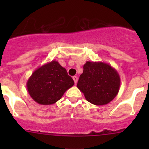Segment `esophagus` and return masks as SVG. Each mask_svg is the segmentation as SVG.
Listing matches in <instances>:
<instances>
[{
  "mask_svg": "<svg viewBox=\"0 0 149 149\" xmlns=\"http://www.w3.org/2000/svg\"><path fill=\"white\" fill-rule=\"evenodd\" d=\"M73 81H74L75 84L77 83V81H78V77H77V76H73Z\"/></svg>",
  "mask_w": 149,
  "mask_h": 149,
  "instance_id": "1",
  "label": "esophagus"
}]
</instances>
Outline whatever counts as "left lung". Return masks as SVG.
Segmentation results:
<instances>
[{"instance_id": "1", "label": "left lung", "mask_w": 149, "mask_h": 149, "mask_svg": "<svg viewBox=\"0 0 149 149\" xmlns=\"http://www.w3.org/2000/svg\"><path fill=\"white\" fill-rule=\"evenodd\" d=\"M120 86L119 73L109 64L86 61L77 87L86 100L94 105H105L118 95Z\"/></svg>"}]
</instances>
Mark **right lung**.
Here are the masks:
<instances>
[{"mask_svg":"<svg viewBox=\"0 0 149 149\" xmlns=\"http://www.w3.org/2000/svg\"><path fill=\"white\" fill-rule=\"evenodd\" d=\"M73 85V79L56 61L36 69L26 82L30 97L42 105L55 104Z\"/></svg>","mask_w":149,"mask_h":149,"instance_id":"right-lung-1","label":"right lung"}]
</instances>
